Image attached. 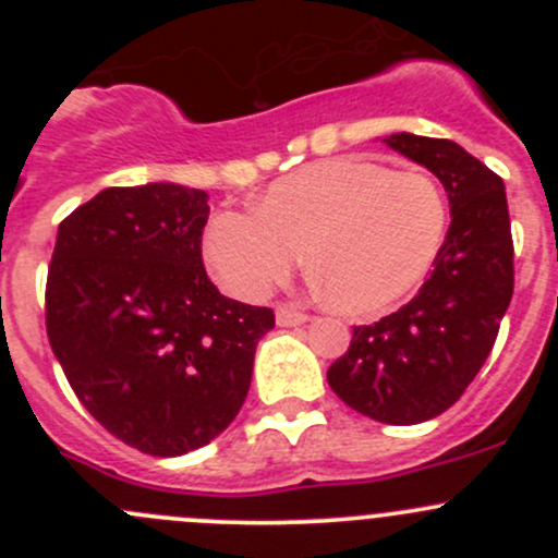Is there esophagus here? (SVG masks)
Returning <instances> with one entry per match:
<instances>
[{
    "label": "esophagus",
    "mask_w": 558,
    "mask_h": 558,
    "mask_svg": "<svg viewBox=\"0 0 558 558\" xmlns=\"http://www.w3.org/2000/svg\"><path fill=\"white\" fill-rule=\"evenodd\" d=\"M275 318H278V326H300V324H305L311 315L296 311L294 305H278V311H275Z\"/></svg>",
    "instance_id": "34e87169"
}]
</instances>
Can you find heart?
<instances>
[{"instance_id":"heart-1","label":"heart","mask_w":558,"mask_h":558,"mask_svg":"<svg viewBox=\"0 0 558 558\" xmlns=\"http://www.w3.org/2000/svg\"><path fill=\"white\" fill-rule=\"evenodd\" d=\"M448 229V199L429 172L329 159L280 178L258 207H227L205 229L207 267L229 294L262 300L307 253L342 313L384 311L429 272Z\"/></svg>"}]
</instances>
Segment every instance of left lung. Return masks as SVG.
I'll use <instances>...</instances> for the list:
<instances>
[{
  "label": "left lung",
  "mask_w": 558,
  "mask_h": 558,
  "mask_svg": "<svg viewBox=\"0 0 558 558\" xmlns=\"http://www.w3.org/2000/svg\"><path fill=\"white\" fill-rule=\"evenodd\" d=\"M386 143L440 178L451 227L418 294L353 326L326 378L348 408L410 426L446 413L486 364L513 296V234L502 178L461 145L408 132Z\"/></svg>",
  "instance_id": "left-lung-1"
}]
</instances>
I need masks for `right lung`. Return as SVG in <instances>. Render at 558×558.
Masks as SVG:
<instances>
[{
    "instance_id": "right-lung-1",
    "label": "right lung",
    "mask_w": 558,
    "mask_h": 558,
    "mask_svg": "<svg viewBox=\"0 0 558 558\" xmlns=\"http://www.w3.org/2000/svg\"><path fill=\"white\" fill-rule=\"evenodd\" d=\"M207 199L174 183L105 189L59 223L48 267L45 329L72 391L148 456H183L232 424L275 326L207 278Z\"/></svg>"
}]
</instances>
